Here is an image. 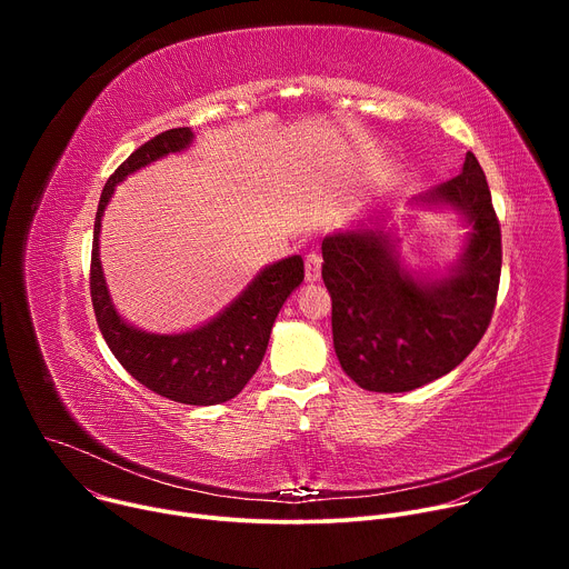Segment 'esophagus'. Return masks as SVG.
<instances>
[{"mask_svg": "<svg viewBox=\"0 0 569 569\" xmlns=\"http://www.w3.org/2000/svg\"><path fill=\"white\" fill-rule=\"evenodd\" d=\"M321 277V257L317 252H310L306 257V281H317Z\"/></svg>", "mask_w": 569, "mask_h": 569, "instance_id": "1", "label": "esophagus"}]
</instances>
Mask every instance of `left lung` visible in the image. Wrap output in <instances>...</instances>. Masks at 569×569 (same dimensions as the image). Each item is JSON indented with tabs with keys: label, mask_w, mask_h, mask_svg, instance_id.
Returning a JSON list of instances; mask_svg holds the SVG:
<instances>
[{
	"label": "left lung",
	"mask_w": 569,
	"mask_h": 569,
	"mask_svg": "<svg viewBox=\"0 0 569 569\" xmlns=\"http://www.w3.org/2000/svg\"><path fill=\"white\" fill-rule=\"evenodd\" d=\"M428 200L461 209L472 233L443 281H415L387 238L347 231L321 240V279L333 301V345L345 373L367 391H410L452 371L489 329L502 272V231L479 161Z\"/></svg>",
	"instance_id": "left-lung-1"
}]
</instances>
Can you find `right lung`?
I'll use <instances>...</instances> for the list:
<instances>
[{
    "instance_id": "add662e5",
    "label": "right lung",
    "mask_w": 569,
    "mask_h": 569,
    "mask_svg": "<svg viewBox=\"0 0 569 569\" xmlns=\"http://www.w3.org/2000/svg\"><path fill=\"white\" fill-rule=\"evenodd\" d=\"M191 139L189 128L154 134L121 161L106 182L94 220L90 295L103 340L132 378L176 402L218 405L240 393L257 373L283 301L303 281L301 257L266 268L222 315L182 336H150L128 327L110 301L99 263L101 216L117 182L159 157L187 148Z\"/></svg>"
}]
</instances>
